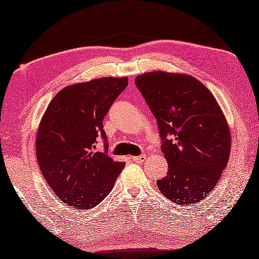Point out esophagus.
<instances>
[{
  "label": "esophagus",
  "mask_w": 259,
  "mask_h": 259,
  "mask_svg": "<svg viewBox=\"0 0 259 259\" xmlns=\"http://www.w3.org/2000/svg\"><path fill=\"white\" fill-rule=\"evenodd\" d=\"M146 159V157L144 154H141V156H137V157H133V160L136 161V163H143Z\"/></svg>",
  "instance_id": "esophagus-1"
}]
</instances>
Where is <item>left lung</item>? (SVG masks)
Segmentation results:
<instances>
[{
    "label": "left lung",
    "instance_id": "left-lung-1",
    "mask_svg": "<svg viewBox=\"0 0 259 259\" xmlns=\"http://www.w3.org/2000/svg\"><path fill=\"white\" fill-rule=\"evenodd\" d=\"M135 83L157 119L168 164L158 188L169 201L198 204L229 160L230 129L221 107L202 82L184 73L148 72Z\"/></svg>",
    "mask_w": 259,
    "mask_h": 259
}]
</instances>
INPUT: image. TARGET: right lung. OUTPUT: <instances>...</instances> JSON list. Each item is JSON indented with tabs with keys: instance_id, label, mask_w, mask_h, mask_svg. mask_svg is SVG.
Wrapping results in <instances>:
<instances>
[{
	"instance_id": "right-lung-1",
	"label": "right lung",
	"mask_w": 259,
	"mask_h": 259,
	"mask_svg": "<svg viewBox=\"0 0 259 259\" xmlns=\"http://www.w3.org/2000/svg\"><path fill=\"white\" fill-rule=\"evenodd\" d=\"M126 86V76L69 84L58 92L40 119L36 136L40 172L58 199L76 210L101 202L124 167L107 149L98 151L96 140H106L102 121Z\"/></svg>"
}]
</instances>
